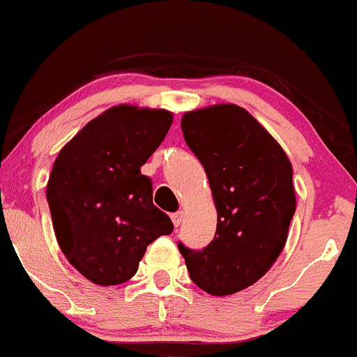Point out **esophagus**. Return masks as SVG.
Returning <instances> with one entry per match:
<instances>
[{"instance_id":"obj_1","label":"esophagus","mask_w":357,"mask_h":357,"mask_svg":"<svg viewBox=\"0 0 357 357\" xmlns=\"http://www.w3.org/2000/svg\"><path fill=\"white\" fill-rule=\"evenodd\" d=\"M171 219H172V224H174V226L178 227L179 224L183 222V212H176V213H172Z\"/></svg>"}]
</instances>
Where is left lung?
I'll use <instances>...</instances> for the list:
<instances>
[{
	"label": "left lung",
	"mask_w": 357,
	"mask_h": 357,
	"mask_svg": "<svg viewBox=\"0 0 357 357\" xmlns=\"http://www.w3.org/2000/svg\"><path fill=\"white\" fill-rule=\"evenodd\" d=\"M181 130L207 172L217 231L204 250L179 253L198 287L229 296L253 286L286 246L296 210L292 164L279 142L236 104L183 114Z\"/></svg>",
	"instance_id": "1"
}]
</instances>
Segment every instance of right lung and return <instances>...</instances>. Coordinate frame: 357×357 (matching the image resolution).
Masks as SVG:
<instances>
[{
	"instance_id": "1",
	"label": "right lung",
	"mask_w": 357,
	"mask_h": 357,
	"mask_svg": "<svg viewBox=\"0 0 357 357\" xmlns=\"http://www.w3.org/2000/svg\"><path fill=\"white\" fill-rule=\"evenodd\" d=\"M171 125V111L118 104L56 157L46 188L56 239L66 260L97 286L130 280L150 243L172 232L140 171Z\"/></svg>"
}]
</instances>
